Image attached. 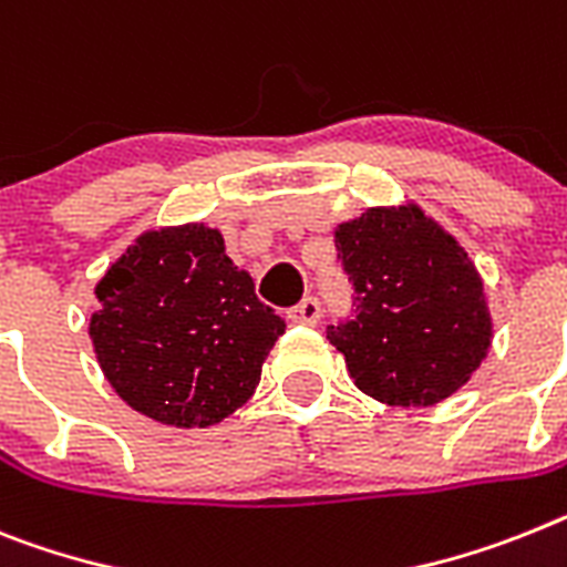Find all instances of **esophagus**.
<instances>
[{"label": "esophagus", "mask_w": 567, "mask_h": 567, "mask_svg": "<svg viewBox=\"0 0 567 567\" xmlns=\"http://www.w3.org/2000/svg\"><path fill=\"white\" fill-rule=\"evenodd\" d=\"M318 318H321V303H318V298H303L298 307L289 309V321L292 323H307V327H312V323H318Z\"/></svg>", "instance_id": "1"}]
</instances>
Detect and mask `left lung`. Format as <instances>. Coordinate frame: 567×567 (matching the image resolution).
<instances>
[{"mask_svg": "<svg viewBox=\"0 0 567 567\" xmlns=\"http://www.w3.org/2000/svg\"><path fill=\"white\" fill-rule=\"evenodd\" d=\"M355 318L327 327L361 393L430 408L471 381L493 341L476 264L415 203L372 206L336 226Z\"/></svg>", "mask_w": 567, "mask_h": 567, "instance_id": "8db88e82", "label": "left lung"}]
</instances>
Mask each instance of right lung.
Returning a JSON list of instances; mask_svg holds the SVG:
<instances>
[{"mask_svg": "<svg viewBox=\"0 0 567 567\" xmlns=\"http://www.w3.org/2000/svg\"><path fill=\"white\" fill-rule=\"evenodd\" d=\"M94 295L100 370L128 408L172 427H209L246 404L287 330L206 224L143 231Z\"/></svg>", "mask_w": 567, "mask_h": 567, "instance_id": "obj_1", "label": "right lung"}]
</instances>
